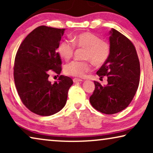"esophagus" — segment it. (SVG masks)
<instances>
[{
	"instance_id": "obj_1",
	"label": "esophagus",
	"mask_w": 153,
	"mask_h": 153,
	"mask_svg": "<svg viewBox=\"0 0 153 153\" xmlns=\"http://www.w3.org/2000/svg\"><path fill=\"white\" fill-rule=\"evenodd\" d=\"M73 81H74V83H76V82H81V81H83V80H81V79L74 78L73 79Z\"/></svg>"
}]
</instances>
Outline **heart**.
I'll return each instance as SVG.
<instances>
[{
  "instance_id": "b5f03b06",
  "label": "heart",
  "mask_w": 153,
  "mask_h": 153,
  "mask_svg": "<svg viewBox=\"0 0 153 153\" xmlns=\"http://www.w3.org/2000/svg\"><path fill=\"white\" fill-rule=\"evenodd\" d=\"M74 45L85 49L84 58L91 60L95 65L104 64L109 57L110 46L108 42L91 33H80L71 37V40L64 39L60 42L57 49L59 56L65 60L70 59L74 53ZM91 70V65L88 60H73L64 67V72L72 76H83Z\"/></svg>"
}]
</instances>
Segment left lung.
Returning <instances> with one entry per match:
<instances>
[{"mask_svg": "<svg viewBox=\"0 0 153 153\" xmlns=\"http://www.w3.org/2000/svg\"><path fill=\"white\" fill-rule=\"evenodd\" d=\"M110 55L97 74L107 76L108 84L94 81L91 105L101 113L114 114L125 109L134 97L140 81V63L132 42L118 30H110Z\"/></svg>", "mask_w": 153, "mask_h": 153, "instance_id": "obj_1", "label": "left lung"}]
</instances>
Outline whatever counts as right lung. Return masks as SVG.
<instances>
[{"label":"right lung","instance_id":"add662e5","mask_svg":"<svg viewBox=\"0 0 153 153\" xmlns=\"http://www.w3.org/2000/svg\"><path fill=\"white\" fill-rule=\"evenodd\" d=\"M65 30L37 27L27 35L16 52L14 79L18 94L23 104L39 116L60 111L73 84L72 79L63 75L53 84L48 79L50 72H61L62 62L56 49Z\"/></svg>","mask_w":153,"mask_h":153}]
</instances>
